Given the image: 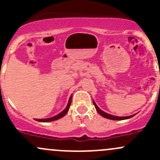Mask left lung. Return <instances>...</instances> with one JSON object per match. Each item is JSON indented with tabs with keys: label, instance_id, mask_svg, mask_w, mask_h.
<instances>
[{
	"label": "left lung",
	"instance_id": "8db88e82",
	"mask_svg": "<svg viewBox=\"0 0 160 160\" xmlns=\"http://www.w3.org/2000/svg\"><path fill=\"white\" fill-rule=\"evenodd\" d=\"M93 104H94L95 106V108L97 109V111H98V113H99L100 114H101L102 117L105 118H108V119H111V120H125V119H128L130 118H132L133 116H135V114H132V115H130V116H127V117H118V116H114V115H111V114H108V113H105L104 111H103L102 110H101V109L99 108L98 107V105L96 104V103L94 102V101H93Z\"/></svg>",
	"mask_w": 160,
	"mask_h": 160
}]
</instances>
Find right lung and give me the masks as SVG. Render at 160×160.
Instances as JSON below:
<instances>
[{"mask_svg":"<svg viewBox=\"0 0 160 160\" xmlns=\"http://www.w3.org/2000/svg\"><path fill=\"white\" fill-rule=\"evenodd\" d=\"M71 101H72V96H70V99H69V102H68V104H67V108H66L64 109L62 112L59 113V114H57V115L54 116V117H52V118H50L35 119V120H36L37 122H52V121H56V120H57V119L61 118H62L63 116H65L66 114H67V112H68L69 108H70V104H71Z\"/></svg>","mask_w":160,"mask_h":160,"instance_id":"obj_1","label":"right lung"}]
</instances>
